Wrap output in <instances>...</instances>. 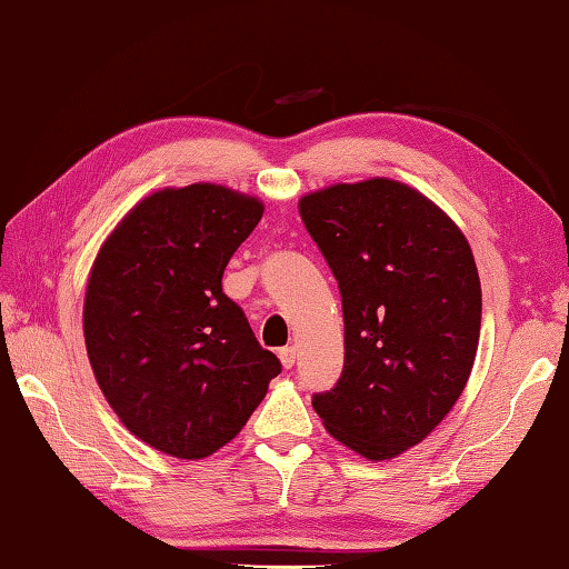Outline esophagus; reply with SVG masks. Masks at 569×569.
<instances>
[{"label":"esophagus","instance_id":"esophagus-1","mask_svg":"<svg viewBox=\"0 0 569 569\" xmlns=\"http://www.w3.org/2000/svg\"><path fill=\"white\" fill-rule=\"evenodd\" d=\"M295 358H297L295 346H284V349H280V361H282L284 368H292L295 366Z\"/></svg>","mask_w":569,"mask_h":569}]
</instances>
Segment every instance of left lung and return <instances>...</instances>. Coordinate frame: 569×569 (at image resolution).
<instances>
[{"mask_svg": "<svg viewBox=\"0 0 569 569\" xmlns=\"http://www.w3.org/2000/svg\"><path fill=\"white\" fill-rule=\"evenodd\" d=\"M299 216L339 282L343 373L315 405L368 461L420 445L467 388L481 331L469 240L425 193L392 179L311 191Z\"/></svg>", "mask_w": 569, "mask_h": 569, "instance_id": "left-lung-1", "label": "left lung"}]
</instances>
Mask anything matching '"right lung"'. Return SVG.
I'll list each match as a JSON object with an SVG mask.
<instances>
[{
  "instance_id": "right-lung-1",
  "label": "right lung",
  "mask_w": 569,
  "mask_h": 569,
  "mask_svg": "<svg viewBox=\"0 0 569 569\" xmlns=\"http://www.w3.org/2000/svg\"><path fill=\"white\" fill-rule=\"evenodd\" d=\"M264 206L220 183L149 193L102 242L83 305L102 396L144 445L211 457L282 366L223 292V270Z\"/></svg>"
}]
</instances>
